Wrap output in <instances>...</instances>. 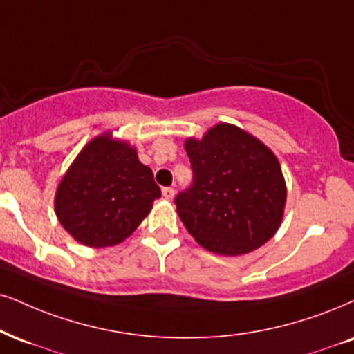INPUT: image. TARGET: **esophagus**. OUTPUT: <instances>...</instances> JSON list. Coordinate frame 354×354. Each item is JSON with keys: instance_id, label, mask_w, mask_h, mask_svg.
Wrapping results in <instances>:
<instances>
[{"instance_id": "obj_1", "label": "esophagus", "mask_w": 354, "mask_h": 354, "mask_svg": "<svg viewBox=\"0 0 354 354\" xmlns=\"http://www.w3.org/2000/svg\"><path fill=\"white\" fill-rule=\"evenodd\" d=\"M162 195H164V198H167V200L172 198L174 197V189H172V187H164Z\"/></svg>"}]
</instances>
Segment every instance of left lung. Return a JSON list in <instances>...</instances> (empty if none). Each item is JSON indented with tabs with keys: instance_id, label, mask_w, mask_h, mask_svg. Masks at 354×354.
Returning a JSON list of instances; mask_svg holds the SVG:
<instances>
[{
	"instance_id": "obj_1",
	"label": "left lung",
	"mask_w": 354,
	"mask_h": 354,
	"mask_svg": "<svg viewBox=\"0 0 354 354\" xmlns=\"http://www.w3.org/2000/svg\"><path fill=\"white\" fill-rule=\"evenodd\" d=\"M194 180L177 195L187 231L205 250L239 256L263 246L282 221L287 190L277 157L238 126L220 123L187 139Z\"/></svg>"
}]
</instances>
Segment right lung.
I'll return each instance as SVG.
<instances>
[{
  "mask_svg": "<svg viewBox=\"0 0 354 354\" xmlns=\"http://www.w3.org/2000/svg\"><path fill=\"white\" fill-rule=\"evenodd\" d=\"M160 197L152 170L136 149L111 133L91 139L55 194V215L80 244L106 248L124 241Z\"/></svg>",
  "mask_w": 354,
  "mask_h": 354,
  "instance_id": "obj_1",
  "label": "right lung"
}]
</instances>
